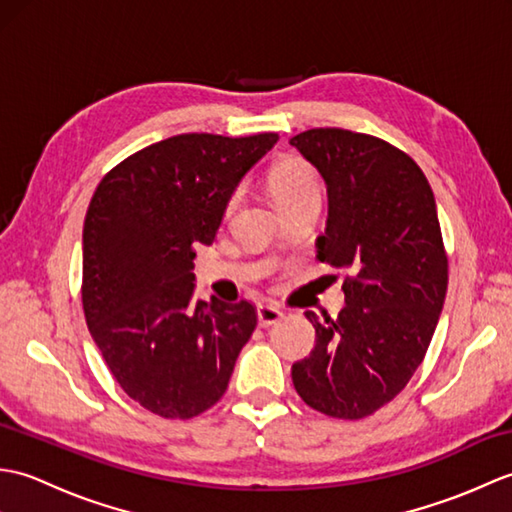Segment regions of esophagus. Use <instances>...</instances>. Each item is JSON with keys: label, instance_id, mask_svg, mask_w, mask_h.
<instances>
[{"label": "esophagus", "instance_id": "1", "mask_svg": "<svg viewBox=\"0 0 512 512\" xmlns=\"http://www.w3.org/2000/svg\"><path fill=\"white\" fill-rule=\"evenodd\" d=\"M257 319L262 328H268V325H275L279 319H284V310L275 306V303H262L257 308Z\"/></svg>", "mask_w": 512, "mask_h": 512}]
</instances>
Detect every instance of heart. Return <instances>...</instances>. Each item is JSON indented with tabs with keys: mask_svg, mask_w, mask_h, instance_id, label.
<instances>
[{
	"mask_svg": "<svg viewBox=\"0 0 512 512\" xmlns=\"http://www.w3.org/2000/svg\"><path fill=\"white\" fill-rule=\"evenodd\" d=\"M268 191L277 206L292 204L308 195H319V182L308 162L301 158H284L268 171ZM235 202V195L231 204Z\"/></svg>",
	"mask_w": 512,
	"mask_h": 512,
	"instance_id": "b5f03b06",
	"label": "heart"
}]
</instances>
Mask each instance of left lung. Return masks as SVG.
<instances>
[{
    "mask_svg": "<svg viewBox=\"0 0 512 512\" xmlns=\"http://www.w3.org/2000/svg\"><path fill=\"white\" fill-rule=\"evenodd\" d=\"M328 187L317 257L347 270L345 308L319 321L308 358L292 365L306 405L358 420L394 400L422 363L449 284L436 198L405 151L350 129L290 138Z\"/></svg>",
    "mask_w": 512,
    "mask_h": 512,
    "instance_id": "obj_1",
    "label": "left lung"
}]
</instances>
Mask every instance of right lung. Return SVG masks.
I'll return each instance as SVG.
<instances>
[{
	"label": "right lung",
	"mask_w": 512,
	"mask_h": 512,
	"mask_svg": "<svg viewBox=\"0 0 512 512\" xmlns=\"http://www.w3.org/2000/svg\"><path fill=\"white\" fill-rule=\"evenodd\" d=\"M277 134H180L136 151L96 187L83 224V312L125 394L160 418L224 396L257 325L248 301H193L195 246Z\"/></svg>",
	"instance_id": "right-lung-1"
}]
</instances>
